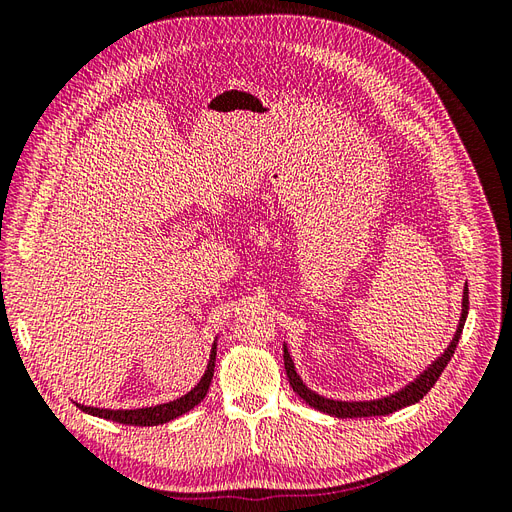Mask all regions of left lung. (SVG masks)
I'll return each mask as SVG.
<instances>
[{"label": "left lung", "mask_w": 512, "mask_h": 512, "mask_svg": "<svg viewBox=\"0 0 512 512\" xmlns=\"http://www.w3.org/2000/svg\"><path fill=\"white\" fill-rule=\"evenodd\" d=\"M468 284H466V292H463V309H461V320H459V329L453 337L451 346L446 348V352L440 356V359L433 363L425 374L414 380L412 384H408L404 391H399L391 397H384V399H376V401H335V399H327V397H320L318 393L309 391L307 386L303 384V380L297 376V371H294V363L290 359V352L284 346V367H286V376L290 380L292 391L297 393L307 406H312L324 414H331L337 418H361V416H382V414H391L395 410H401L406 406L416 404V401H421L431 389L433 384L438 382V378L442 376L444 367L451 361V356L455 354V348L459 344V337L463 331V324H466V316H468Z\"/></svg>", "instance_id": "8db88e82"}]
</instances>
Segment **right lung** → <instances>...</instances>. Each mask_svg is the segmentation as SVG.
I'll return each instance as SVG.
<instances>
[{
  "label": "right lung",
  "instance_id": "1",
  "mask_svg": "<svg viewBox=\"0 0 512 512\" xmlns=\"http://www.w3.org/2000/svg\"><path fill=\"white\" fill-rule=\"evenodd\" d=\"M213 367H215V344L211 348V356H209V365L205 376L200 378V382L194 386V389L183 395L175 401H168V404H160L153 408H138V410H102V408H89V406H81L76 404V408H81L87 414H94L100 418H106V421H115V423H123V425H136V427H153V425H162L173 421V418L190 412L194 406H198L200 401L205 399L209 386H211V378H213Z\"/></svg>",
  "mask_w": 512,
  "mask_h": 512
}]
</instances>
